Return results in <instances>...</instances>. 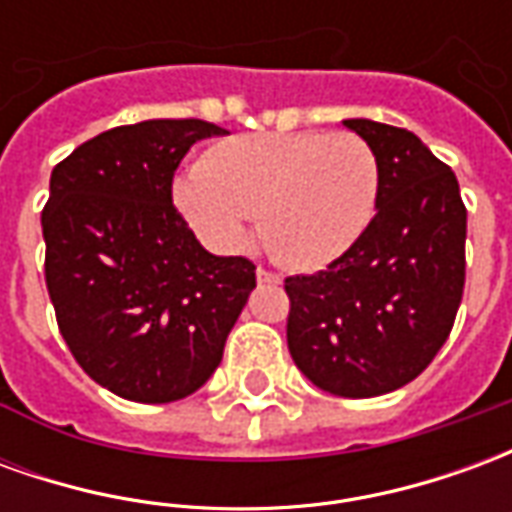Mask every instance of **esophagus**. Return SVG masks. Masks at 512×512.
<instances>
[{"mask_svg":"<svg viewBox=\"0 0 512 512\" xmlns=\"http://www.w3.org/2000/svg\"><path fill=\"white\" fill-rule=\"evenodd\" d=\"M257 282L260 285H279V277L277 274H271L266 268H257Z\"/></svg>","mask_w":512,"mask_h":512,"instance_id":"1","label":"esophagus"}]
</instances>
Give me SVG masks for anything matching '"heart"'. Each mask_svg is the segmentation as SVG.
<instances>
[{
    "label": "heart",
    "mask_w": 512,
    "mask_h": 512,
    "mask_svg": "<svg viewBox=\"0 0 512 512\" xmlns=\"http://www.w3.org/2000/svg\"><path fill=\"white\" fill-rule=\"evenodd\" d=\"M373 147L348 131H288L224 139L175 180L186 222L219 252H238L252 216L288 266L315 271L351 252L378 208Z\"/></svg>",
    "instance_id": "b5f03b06"
}]
</instances>
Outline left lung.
Returning a JSON list of instances; mask_svg holds the SVG:
<instances>
[{
  "label": "left lung",
  "mask_w": 512,
  "mask_h": 512,
  "mask_svg": "<svg viewBox=\"0 0 512 512\" xmlns=\"http://www.w3.org/2000/svg\"><path fill=\"white\" fill-rule=\"evenodd\" d=\"M373 147L378 208L359 244L318 274L285 279L288 348L337 397L395 392L447 343L466 277L458 178L406 128L343 120Z\"/></svg>",
  "instance_id": "1"
}]
</instances>
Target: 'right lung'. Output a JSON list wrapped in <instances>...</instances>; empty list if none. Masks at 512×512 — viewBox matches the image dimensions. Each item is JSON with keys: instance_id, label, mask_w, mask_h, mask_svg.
Instances as JSON below:
<instances>
[{"instance_id": "obj_1", "label": "right lung", "mask_w": 512, "mask_h": 512, "mask_svg": "<svg viewBox=\"0 0 512 512\" xmlns=\"http://www.w3.org/2000/svg\"><path fill=\"white\" fill-rule=\"evenodd\" d=\"M205 120H145L93 136L51 172L46 288L65 343L95 384L136 403L194 395L219 367L255 290V263L211 255L172 205Z\"/></svg>"}]
</instances>
